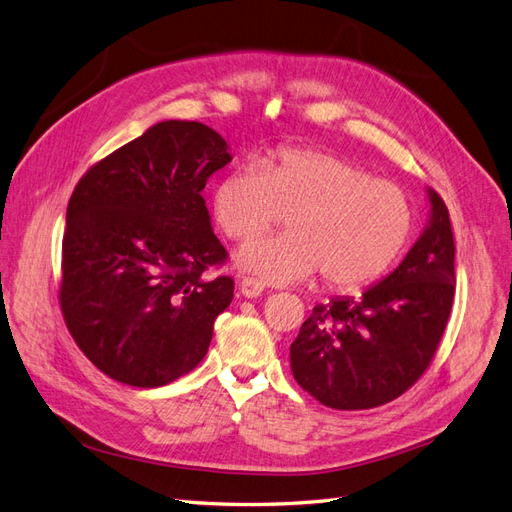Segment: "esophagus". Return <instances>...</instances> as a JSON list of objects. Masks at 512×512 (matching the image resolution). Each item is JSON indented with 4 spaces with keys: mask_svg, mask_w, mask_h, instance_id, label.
Masks as SVG:
<instances>
[{
    "mask_svg": "<svg viewBox=\"0 0 512 512\" xmlns=\"http://www.w3.org/2000/svg\"><path fill=\"white\" fill-rule=\"evenodd\" d=\"M239 288H241V294L247 299H256L262 294V290H265V284H262V280H256V277H243V280L239 282Z\"/></svg>",
    "mask_w": 512,
    "mask_h": 512,
    "instance_id": "obj_1",
    "label": "esophagus"
}]
</instances>
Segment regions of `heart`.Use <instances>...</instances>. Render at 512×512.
<instances>
[{
    "mask_svg": "<svg viewBox=\"0 0 512 512\" xmlns=\"http://www.w3.org/2000/svg\"><path fill=\"white\" fill-rule=\"evenodd\" d=\"M213 218L232 241H247L288 213V232L250 241L237 265L290 284L322 273L335 290L376 282L404 252L414 226L410 196L361 164L327 151L282 147L262 168H232L215 183Z\"/></svg>",
    "mask_w": 512,
    "mask_h": 512,
    "instance_id": "heart-1",
    "label": "heart"
}]
</instances>
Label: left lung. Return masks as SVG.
<instances>
[{
  "label": "left lung",
  "instance_id": "left-lung-1",
  "mask_svg": "<svg viewBox=\"0 0 512 512\" xmlns=\"http://www.w3.org/2000/svg\"><path fill=\"white\" fill-rule=\"evenodd\" d=\"M431 220L404 262L359 299L316 305L290 346L292 376L322 406L369 410L416 384L433 361L455 297L448 209L429 190Z\"/></svg>",
  "mask_w": 512,
  "mask_h": 512
}]
</instances>
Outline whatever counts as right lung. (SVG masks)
<instances>
[{"label":"right lung","instance_id":"obj_1","mask_svg":"<svg viewBox=\"0 0 512 512\" xmlns=\"http://www.w3.org/2000/svg\"><path fill=\"white\" fill-rule=\"evenodd\" d=\"M232 160L198 121H162L76 183L61 241L59 307L106 376L153 389L205 359L235 280L211 230L207 179Z\"/></svg>","mask_w":512,"mask_h":512}]
</instances>
